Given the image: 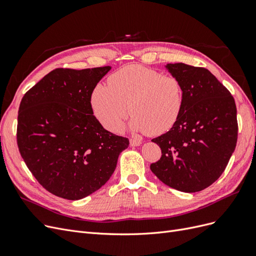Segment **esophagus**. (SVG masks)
Listing matches in <instances>:
<instances>
[{"instance_id": "esophagus-1", "label": "esophagus", "mask_w": 256, "mask_h": 256, "mask_svg": "<svg viewBox=\"0 0 256 256\" xmlns=\"http://www.w3.org/2000/svg\"><path fill=\"white\" fill-rule=\"evenodd\" d=\"M142 141L140 140V138H130V145L131 146H138L141 145Z\"/></svg>"}]
</instances>
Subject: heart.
I'll return each mask as SVG.
<instances>
[{
	"mask_svg": "<svg viewBox=\"0 0 256 256\" xmlns=\"http://www.w3.org/2000/svg\"><path fill=\"white\" fill-rule=\"evenodd\" d=\"M90 102L106 129L120 131L130 110L131 129L159 136L180 118L184 92L174 76H162L142 65H127L109 76L108 85H96Z\"/></svg>",
	"mask_w": 256,
	"mask_h": 256,
	"instance_id": "b5f03b06",
	"label": "heart"
}]
</instances>
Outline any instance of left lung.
Here are the masks:
<instances>
[{
	"label": "left lung",
	"mask_w": 256,
	"mask_h": 256,
	"mask_svg": "<svg viewBox=\"0 0 256 256\" xmlns=\"http://www.w3.org/2000/svg\"><path fill=\"white\" fill-rule=\"evenodd\" d=\"M166 67L182 83L184 102L175 125L152 140L162 154L150 170L178 191H202L221 176L235 150V100L206 68L184 63Z\"/></svg>",
	"instance_id": "obj_1"
}]
</instances>
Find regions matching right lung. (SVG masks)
<instances>
[{
	"label": "right lung",
	"instance_id": "1",
	"mask_svg": "<svg viewBox=\"0 0 256 256\" xmlns=\"http://www.w3.org/2000/svg\"><path fill=\"white\" fill-rule=\"evenodd\" d=\"M110 66L56 68L28 90L18 113L17 143L26 166L52 194L76 200L110 180L127 138L106 130L90 97Z\"/></svg>",
	"mask_w": 256,
	"mask_h": 256
}]
</instances>
